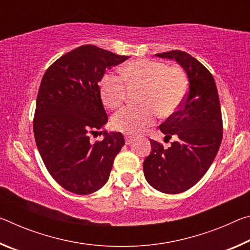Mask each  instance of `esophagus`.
<instances>
[{
	"label": "esophagus",
	"instance_id": "obj_1",
	"mask_svg": "<svg viewBox=\"0 0 250 250\" xmlns=\"http://www.w3.org/2000/svg\"><path fill=\"white\" fill-rule=\"evenodd\" d=\"M125 145H131V143L135 140V138L132 137V135H125Z\"/></svg>",
	"mask_w": 250,
	"mask_h": 250
}]
</instances>
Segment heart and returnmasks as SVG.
I'll return each mask as SVG.
<instances>
[{
  "instance_id": "heart-1",
  "label": "heart",
  "mask_w": 250,
  "mask_h": 250,
  "mask_svg": "<svg viewBox=\"0 0 250 250\" xmlns=\"http://www.w3.org/2000/svg\"><path fill=\"white\" fill-rule=\"evenodd\" d=\"M122 76L129 83L145 86L141 95L142 107L128 105L112 118V126L124 133H140L155 121L158 113L168 117L181 107L188 91V80L183 71L167 67L153 59H137L125 64ZM113 74L104 75L99 84L104 104L118 108L125 98V83Z\"/></svg>"
}]
</instances>
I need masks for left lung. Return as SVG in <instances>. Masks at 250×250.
Here are the masks:
<instances>
[{
  "instance_id": "8db88e82",
  "label": "left lung",
  "mask_w": 250,
  "mask_h": 250,
  "mask_svg": "<svg viewBox=\"0 0 250 250\" xmlns=\"http://www.w3.org/2000/svg\"><path fill=\"white\" fill-rule=\"evenodd\" d=\"M156 57L174 59L188 79L182 107L160 125L166 138L174 137L168 149L154 140L143 162L147 183L158 191L177 194L191 188L208 170L223 138V120L213 76L191 55L171 50Z\"/></svg>"
}]
</instances>
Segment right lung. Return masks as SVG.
I'll return each instance as SVG.
<instances>
[{
  "mask_svg": "<svg viewBox=\"0 0 250 250\" xmlns=\"http://www.w3.org/2000/svg\"><path fill=\"white\" fill-rule=\"evenodd\" d=\"M128 58L83 45L58 58L42 79L33 122L36 146L49 174L71 193L87 195L103 188L125 146L120 132L100 131L104 140L95 143L89 134L108 122L99 82Z\"/></svg>",
  "mask_w": 250,
  "mask_h": 250,
  "instance_id": "obj_1",
  "label": "right lung"
}]
</instances>
